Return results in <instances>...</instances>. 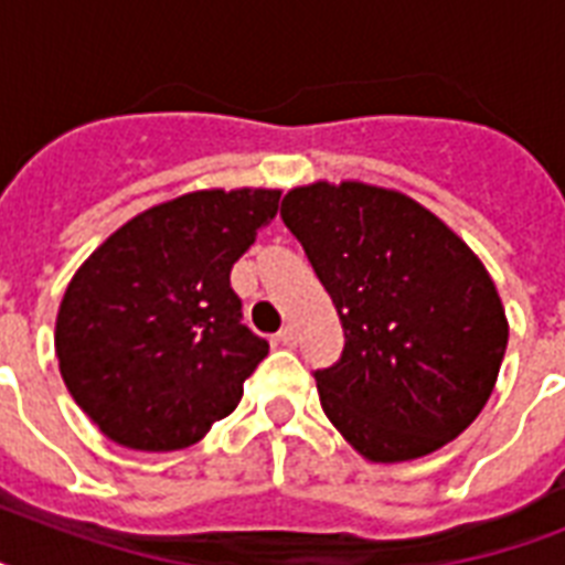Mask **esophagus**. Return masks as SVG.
Wrapping results in <instances>:
<instances>
[{
    "instance_id": "obj_1",
    "label": "esophagus",
    "mask_w": 565,
    "mask_h": 565,
    "mask_svg": "<svg viewBox=\"0 0 565 565\" xmlns=\"http://www.w3.org/2000/svg\"><path fill=\"white\" fill-rule=\"evenodd\" d=\"M275 343H278V345H287V349H292V345L299 343V334H296V328H292V326H284L281 331H278V337H275Z\"/></svg>"
}]
</instances>
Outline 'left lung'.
Returning a JSON list of instances; mask_svg holds the SVG:
<instances>
[{"label":"left lung","instance_id":"obj_1","mask_svg":"<svg viewBox=\"0 0 565 565\" xmlns=\"http://www.w3.org/2000/svg\"><path fill=\"white\" fill-rule=\"evenodd\" d=\"M281 220L343 322L340 361L313 377L345 443L372 463H402L460 437L510 334L478 255L411 195L361 181L292 188Z\"/></svg>","mask_w":565,"mask_h":565}]
</instances>
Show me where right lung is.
Segmentation results:
<instances>
[{
    "mask_svg": "<svg viewBox=\"0 0 565 565\" xmlns=\"http://www.w3.org/2000/svg\"><path fill=\"white\" fill-rule=\"evenodd\" d=\"M281 190H195L137 213L66 287L61 377L96 428L135 451L188 448L243 398L269 343L239 319L231 266Z\"/></svg>",
    "mask_w": 565,
    "mask_h": 565,
    "instance_id": "right-lung-1",
    "label": "right lung"
}]
</instances>
